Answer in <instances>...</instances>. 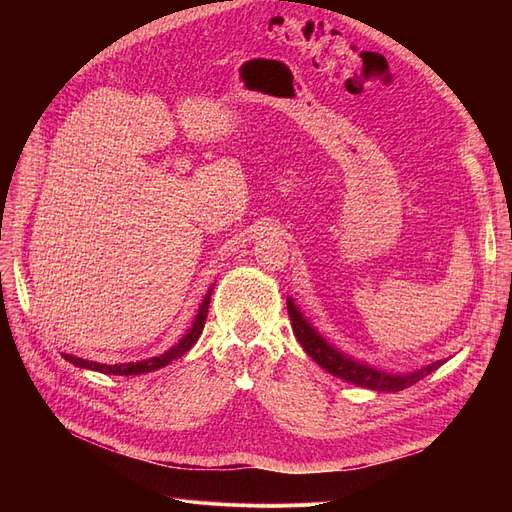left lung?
I'll return each mask as SVG.
<instances>
[{
    "mask_svg": "<svg viewBox=\"0 0 512 512\" xmlns=\"http://www.w3.org/2000/svg\"><path fill=\"white\" fill-rule=\"evenodd\" d=\"M288 316H290L294 337L299 339L303 350L312 356L322 369H327L335 378H342L356 386H363V389H369V391H384V393L404 391L408 386L423 380L425 376L431 374V371H436L440 365L446 363L444 359L414 371H386L376 365L354 359V356L333 346L329 339L322 337L314 324L307 320V316L301 312L299 305L294 303L292 297H288Z\"/></svg>",
    "mask_w": 512,
    "mask_h": 512,
    "instance_id": "1",
    "label": "left lung"
}]
</instances>
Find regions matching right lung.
I'll return each instance as SVG.
<instances>
[{
  "mask_svg": "<svg viewBox=\"0 0 512 512\" xmlns=\"http://www.w3.org/2000/svg\"><path fill=\"white\" fill-rule=\"evenodd\" d=\"M215 284L209 286L207 294L203 297L198 305V312L194 316L192 327L185 331V335L179 339V342L168 348L166 352L158 354V356H151V359H143V361H136V363H117V365H104V363H96V361H87V359H79V356L74 354H66L64 352V359L70 361L72 365L81 367V369H91V371H100V374H108V376H141V374H149V371H156L160 367H166L168 363H173L181 356L188 352L196 342L200 333L205 329V320H207V312H209V301H211V292H213Z\"/></svg>",
  "mask_w": 512,
  "mask_h": 512,
  "instance_id": "add662e5",
  "label": "right lung"
}]
</instances>
